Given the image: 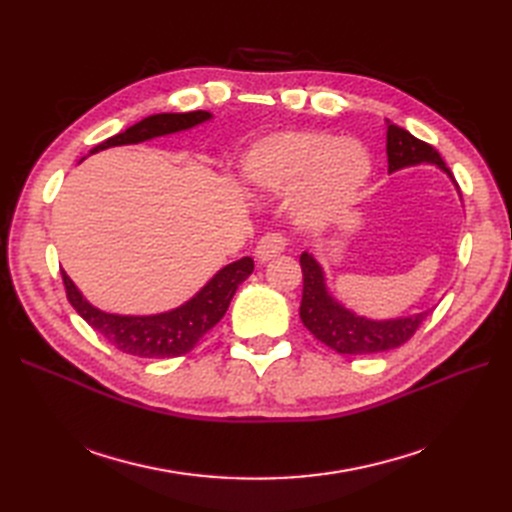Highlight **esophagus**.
<instances>
[{"instance_id": "obj_1", "label": "esophagus", "mask_w": 512, "mask_h": 512, "mask_svg": "<svg viewBox=\"0 0 512 512\" xmlns=\"http://www.w3.org/2000/svg\"><path fill=\"white\" fill-rule=\"evenodd\" d=\"M288 237L282 235V232H267L256 245V258L260 262H267L271 258H275L277 254H282L288 250Z\"/></svg>"}]
</instances>
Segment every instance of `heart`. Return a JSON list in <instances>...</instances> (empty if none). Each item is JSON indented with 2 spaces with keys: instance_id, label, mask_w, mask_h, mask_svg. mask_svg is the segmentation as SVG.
<instances>
[{
  "instance_id": "1",
  "label": "heart",
  "mask_w": 512,
  "mask_h": 512,
  "mask_svg": "<svg viewBox=\"0 0 512 512\" xmlns=\"http://www.w3.org/2000/svg\"><path fill=\"white\" fill-rule=\"evenodd\" d=\"M247 179L273 192L297 190V215L322 224L359 198L369 177L367 151L350 138L294 130L267 138L243 162Z\"/></svg>"
}]
</instances>
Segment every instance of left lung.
Returning a JSON list of instances; mask_svg holds the SVG:
<instances>
[{"label":"left lung","instance_id":"obj_1","mask_svg":"<svg viewBox=\"0 0 512 512\" xmlns=\"http://www.w3.org/2000/svg\"><path fill=\"white\" fill-rule=\"evenodd\" d=\"M386 156L389 170L412 166V164H438L453 177L451 168L442 160L440 153L421 138L412 136L408 130L391 123L386 130ZM455 181V179H453ZM303 271V299L301 320L318 342L329 346L339 354H376L384 350L399 348L418 331L429 312H421L412 318L397 320H367L348 312L346 307L335 303L324 290V277L312 254H301Z\"/></svg>","mask_w":512,"mask_h":512}]
</instances>
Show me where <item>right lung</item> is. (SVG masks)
I'll list each match as a JSON object with an SVG mask.
<instances>
[{
    "label": "right lung",
    "mask_w": 512,
    "mask_h": 512,
    "mask_svg": "<svg viewBox=\"0 0 512 512\" xmlns=\"http://www.w3.org/2000/svg\"><path fill=\"white\" fill-rule=\"evenodd\" d=\"M209 117L211 115L207 111L151 115L143 121L134 123L128 130L106 138L104 143L96 145L89 153H96L115 145L143 143L149 141V138L188 130L196 126V123L207 121ZM252 271V258L245 256L237 262H230V265L224 267L220 273H215L213 280L200 290L194 299L173 309V312L158 316L104 314L83 299V294L76 290L66 271H61V280H64L66 297L70 305L79 312V316L91 329L106 339L108 344L126 354L143 356V359H168V356H181L185 352H190L200 339H203V335L224 318L232 294L237 292L241 282H245L247 277L252 275Z\"/></svg>",
    "instance_id": "right-lung-1"
}]
</instances>
